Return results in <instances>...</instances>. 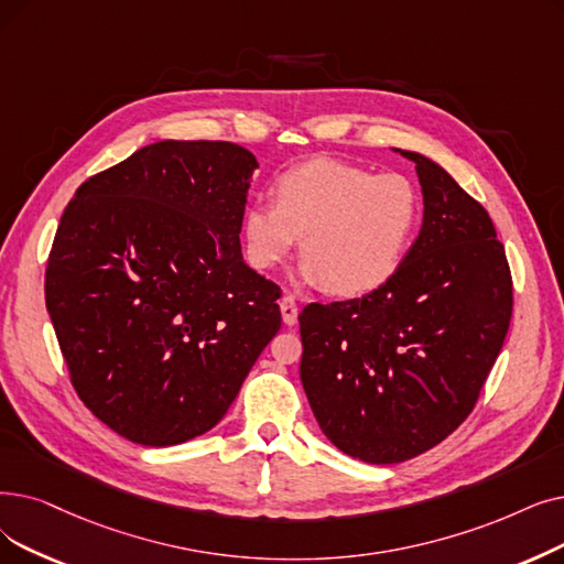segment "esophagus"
<instances>
[{
	"label": "esophagus",
	"instance_id": "34e87169",
	"mask_svg": "<svg viewBox=\"0 0 564 564\" xmlns=\"http://www.w3.org/2000/svg\"><path fill=\"white\" fill-rule=\"evenodd\" d=\"M279 306H281L283 323H285L288 327L295 325V323H297V304H295V300H292V297H283V300L279 302Z\"/></svg>",
	"mask_w": 564,
	"mask_h": 564
}]
</instances>
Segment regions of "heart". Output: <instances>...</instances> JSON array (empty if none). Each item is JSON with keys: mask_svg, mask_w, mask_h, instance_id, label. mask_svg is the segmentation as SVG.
Returning <instances> with one entry per match:
<instances>
[{"mask_svg": "<svg viewBox=\"0 0 564 564\" xmlns=\"http://www.w3.org/2000/svg\"><path fill=\"white\" fill-rule=\"evenodd\" d=\"M417 218L420 195L408 177L321 159L288 170L274 184V205L243 212L241 237L260 272L281 264L302 239L297 281L359 297L394 276Z\"/></svg>", "mask_w": 564, "mask_h": 564, "instance_id": "obj_1", "label": "heart"}]
</instances>
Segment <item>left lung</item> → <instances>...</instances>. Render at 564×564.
Returning <instances> with one entry per match:
<instances>
[{
	"mask_svg": "<svg viewBox=\"0 0 564 564\" xmlns=\"http://www.w3.org/2000/svg\"><path fill=\"white\" fill-rule=\"evenodd\" d=\"M394 152L417 165V239L378 290L300 313V376L315 420L343 454L373 465L420 456L460 426L511 321L491 216L429 156Z\"/></svg>",
	"mask_w": 564,
	"mask_h": 564,
	"instance_id": "obj_1",
	"label": "left lung"
}]
</instances>
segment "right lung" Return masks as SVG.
<instances>
[{
    "mask_svg": "<svg viewBox=\"0 0 564 564\" xmlns=\"http://www.w3.org/2000/svg\"><path fill=\"white\" fill-rule=\"evenodd\" d=\"M256 156L161 140L68 203L45 306L83 403L144 447L214 429L281 329V290L243 262Z\"/></svg>",
    "mask_w": 564,
    "mask_h": 564,
    "instance_id": "add662e5",
    "label": "right lung"
}]
</instances>
